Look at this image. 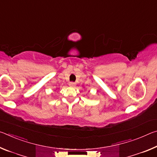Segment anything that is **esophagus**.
Returning a JSON list of instances; mask_svg holds the SVG:
<instances>
[{
	"label": "esophagus",
	"instance_id": "1",
	"mask_svg": "<svg viewBox=\"0 0 157 157\" xmlns=\"http://www.w3.org/2000/svg\"><path fill=\"white\" fill-rule=\"evenodd\" d=\"M68 84H69V86H70L71 87H75V85H76V84L75 83V82H69Z\"/></svg>",
	"mask_w": 157,
	"mask_h": 157
}]
</instances>
